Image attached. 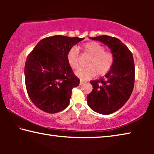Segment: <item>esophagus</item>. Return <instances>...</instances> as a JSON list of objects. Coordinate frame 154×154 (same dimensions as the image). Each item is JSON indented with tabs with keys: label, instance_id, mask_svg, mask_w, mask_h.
<instances>
[{
	"label": "esophagus",
	"instance_id": "esophagus-1",
	"mask_svg": "<svg viewBox=\"0 0 154 154\" xmlns=\"http://www.w3.org/2000/svg\"><path fill=\"white\" fill-rule=\"evenodd\" d=\"M85 83V82H84V81H83V80H81L80 81V85H82V84H83V83Z\"/></svg>",
	"mask_w": 154,
	"mask_h": 154
}]
</instances>
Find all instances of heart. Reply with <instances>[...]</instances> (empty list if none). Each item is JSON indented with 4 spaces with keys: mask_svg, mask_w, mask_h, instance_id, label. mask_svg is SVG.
I'll use <instances>...</instances> for the list:
<instances>
[{
    "mask_svg": "<svg viewBox=\"0 0 154 154\" xmlns=\"http://www.w3.org/2000/svg\"><path fill=\"white\" fill-rule=\"evenodd\" d=\"M84 54L91 57L87 63L88 68L80 69L76 75L82 80H88L97 75H105L110 71L114 62L111 51H105V46L98 42H89L83 45ZM67 61L72 69L79 67V51L76 48L71 49L67 54Z\"/></svg>",
    "mask_w": 154,
    "mask_h": 154,
    "instance_id": "1",
    "label": "heart"
}]
</instances>
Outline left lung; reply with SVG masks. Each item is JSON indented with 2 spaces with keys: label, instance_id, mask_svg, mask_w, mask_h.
I'll list each match as a JSON object with an SVG mask.
<instances>
[{
  "label": "left lung",
  "instance_id": "8db88e82",
  "mask_svg": "<svg viewBox=\"0 0 154 154\" xmlns=\"http://www.w3.org/2000/svg\"><path fill=\"white\" fill-rule=\"evenodd\" d=\"M91 39L107 45L114 55L111 69L105 77L91 81L93 89L87 95L88 105L96 113L109 115L124 105L132 92L135 70L132 52L120 40L107 35Z\"/></svg>",
  "mask_w": 154,
  "mask_h": 154
}]
</instances>
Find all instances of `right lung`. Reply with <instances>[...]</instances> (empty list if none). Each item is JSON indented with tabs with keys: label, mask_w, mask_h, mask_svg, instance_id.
<instances>
[{
	"label": "right lung",
	"mask_w": 154,
	"mask_h": 154,
	"mask_svg": "<svg viewBox=\"0 0 154 154\" xmlns=\"http://www.w3.org/2000/svg\"><path fill=\"white\" fill-rule=\"evenodd\" d=\"M84 38L55 35L38 43L28 54L24 67L27 93L36 107L48 113L66 109L72 90L79 85L68 63L67 54Z\"/></svg>",
	"instance_id": "right-lung-1"
}]
</instances>
